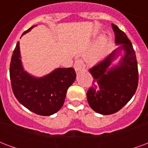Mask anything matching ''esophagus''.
<instances>
[{
  "mask_svg": "<svg viewBox=\"0 0 148 148\" xmlns=\"http://www.w3.org/2000/svg\"><path fill=\"white\" fill-rule=\"evenodd\" d=\"M74 67L75 71H80L85 69V64L81 58H76L74 62Z\"/></svg>",
  "mask_w": 148,
  "mask_h": 148,
  "instance_id": "34e87169",
  "label": "esophagus"
}]
</instances>
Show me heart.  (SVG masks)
Segmentation results:
<instances>
[{"mask_svg": "<svg viewBox=\"0 0 148 148\" xmlns=\"http://www.w3.org/2000/svg\"><path fill=\"white\" fill-rule=\"evenodd\" d=\"M106 44V41H105V39H102V41L101 42V45H100L99 48L97 50V51L93 54L91 57H90V60L91 61H97V59H98V58H99L100 55L102 53V48L103 47H104V45Z\"/></svg>", "mask_w": 148, "mask_h": 148, "instance_id": "heart-1", "label": "heart"}]
</instances>
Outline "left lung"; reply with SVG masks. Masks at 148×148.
Returning a JSON list of instances; mask_svg holds the SVG:
<instances>
[{
    "mask_svg": "<svg viewBox=\"0 0 148 148\" xmlns=\"http://www.w3.org/2000/svg\"><path fill=\"white\" fill-rule=\"evenodd\" d=\"M112 26L115 43L121 46L90 69L93 83L86 93L91 109L102 115L113 114L122 109L136 93L139 79L136 56L132 42L116 25ZM120 55L121 58L118 64L112 66L111 63Z\"/></svg>",
    "mask_w": 148,
    "mask_h": 148,
    "instance_id": "8db88e82",
    "label": "left lung"
}]
</instances>
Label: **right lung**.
<instances>
[{"mask_svg": "<svg viewBox=\"0 0 148 148\" xmlns=\"http://www.w3.org/2000/svg\"><path fill=\"white\" fill-rule=\"evenodd\" d=\"M34 27L25 31L22 36ZM9 73L16 98L25 108L40 116H51L61 109L68 88L76 78L72 67L57 68L41 77L28 74L22 65L19 42L12 53Z\"/></svg>", "mask_w": 148, "mask_h": 148, "instance_id": "add662e5", "label": "right lung"}]
</instances>
